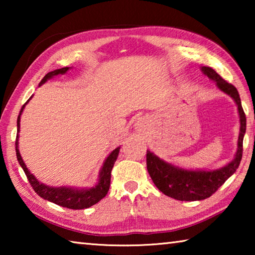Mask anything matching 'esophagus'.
Here are the masks:
<instances>
[{
    "mask_svg": "<svg viewBox=\"0 0 255 255\" xmlns=\"http://www.w3.org/2000/svg\"><path fill=\"white\" fill-rule=\"evenodd\" d=\"M144 124H145V120L140 118V119L137 122V127H143Z\"/></svg>",
    "mask_w": 255,
    "mask_h": 255,
    "instance_id": "1",
    "label": "esophagus"
}]
</instances>
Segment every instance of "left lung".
Masks as SVG:
<instances>
[{"label":"left lung","mask_w":255,"mask_h":255,"mask_svg":"<svg viewBox=\"0 0 255 255\" xmlns=\"http://www.w3.org/2000/svg\"><path fill=\"white\" fill-rule=\"evenodd\" d=\"M201 71L210 80L216 82L218 89L230 96L237 105L240 115V135L237 140V152L233 161L214 171L204 170H185L167 163L156 156L154 153L147 150L146 154V164L147 171L152 178L154 184L164 195L181 201H196L209 198L217 191L219 187L225 183V181L235 173L239 167L242 155H243V138L247 130V117L242 108L240 94L236 88L217 74L213 68L202 66Z\"/></svg>","instance_id":"left-lung-1"}]
</instances>
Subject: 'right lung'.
<instances>
[{"label": "right lung", "instance_id": "1", "mask_svg": "<svg viewBox=\"0 0 255 255\" xmlns=\"http://www.w3.org/2000/svg\"><path fill=\"white\" fill-rule=\"evenodd\" d=\"M68 70H70V67H63V68H59V70H55L53 72L47 73L44 79H42L39 83V86L41 84L46 83V82L49 79H51V77L57 76L59 74H65ZM29 100L24 103L22 108H21L20 114L18 116V120H16L18 135H16V139H15V152H16V158H18V162L21 165V167L23 169L30 184H31V187L34 190V192H37V195L40 196L41 198H44V199L48 200L50 202H54V204L58 206L65 207V208H68V209H85L93 205H96L97 202H99L102 199V198H105L108 191H109L111 170L112 167H114L116 159L118 157L120 147H117L116 149L112 150V152L109 154V156L106 158V161L103 163V165L100 170V173H99V181L96 187H92L90 189H74L70 187L54 188L39 182V181L34 178L33 174L30 173L28 167L25 166L23 159L20 155L19 146H18L19 145L18 138H19V131H20V116L22 114L24 107L29 102Z\"/></svg>", "mask_w": 255, "mask_h": 255}]
</instances>
